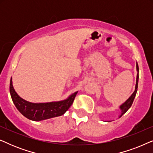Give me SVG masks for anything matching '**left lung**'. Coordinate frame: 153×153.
<instances>
[{
  "label": "left lung",
  "instance_id": "left-lung-1",
  "mask_svg": "<svg viewBox=\"0 0 153 153\" xmlns=\"http://www.w3.org/2000/svg\"><path fill=\"white\" fill-rule=\"evenodd\" d=\"M137 81H136L135 90L134 91V93L131 94L130 97H129L128 99L124 102V103L122 104L120 106H119V108H120V109L121 110V114L119 116V118H120V117L122 116L123 114H125V113L127 112V111L131 107V104L133 103L134 100L135 98L136 94H137V88H138V82H139V65H138L137 62Z\"/></svg>",
  "mask_w": 153,
  "mask_h": 153
}]
</instances>
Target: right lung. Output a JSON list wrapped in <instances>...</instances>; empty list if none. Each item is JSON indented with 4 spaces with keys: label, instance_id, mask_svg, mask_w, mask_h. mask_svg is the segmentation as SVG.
I'll use <instances>...</instances> for the list:
<instances>
[{
    "label": "right lung",
    "instance_id": "obj_1",
    "mask_svg": "<svg viewBox=\"0 0 153 153\" xmlns=\"http://www.w3.org/2000/svg\"><path fill=\"white\" fill-rule=\"evenodd\" d=\"M10 92L13 103L19 111L29 120L41 121L63 115L72 105L78 91L70 95L67 99L61 101L33 103L19 97L12 85L10 79Z\"/></svg>",
    "mask_w": 153,
    "mask_h": 153
}]
</instances>
